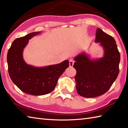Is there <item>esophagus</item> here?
<instances>
[{
	"instance_id": "esophagus-1",
	"label": "esophagus",
	"mask_w": 128,
	"mask_h": 128,
	"mask_svg": "<svg viewBox=\"0 0 128 128\" xmlns=\"http://www.w3.org/2000/svg\"><path fill=\"white\" fill-rule=\"evenodd\" d=\"M74 64V61L72 60H70L69 61V66L70 67H72L73 65Z\"/></svg>"
}]
</instances>
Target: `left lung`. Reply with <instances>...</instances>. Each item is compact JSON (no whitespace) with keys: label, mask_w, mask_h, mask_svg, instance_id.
<instances>
[{"label":"left lung","mask_w":128,"mask_h":128,"mask_svg":"<svg viewBox=\"0 0 128 128\" xmlns=\"http://www.w3.org/2000/svg\"><path fill=\"white\" fill-rule=\"evenodd\" d=\"M95 42L100 43L104 50L102 58L91 59L85 53L74 58L73 67L76 70L75 76L76 90L84 97H96L108 91L117 78L120 53L114 38L101 29L96 30Z\"/></svg>","instance_id":"left-lung-1"}]
</instances>
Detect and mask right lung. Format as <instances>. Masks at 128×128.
<instances>
[{
	"label": "right lung",
	"instance_id": "add662e5",
	"mask_svg": "<svg viewBox=\"0 0 128 128\" xmlns=\"http://www.w3.org/2000/svg\"><path fill=\"white\" fill-rule=\"evenodd\" d=\"M40 33L32 32L16 38L7 55L8 72L12 82L24 92L34 96L44 95L52 91L59 77L69 66L68 60L43 67H36L26 63L23 58L24 48L29 40Z\"/></svg>",
	"mask_w": 128,
	"mask_h": 128
}]
</instances>
